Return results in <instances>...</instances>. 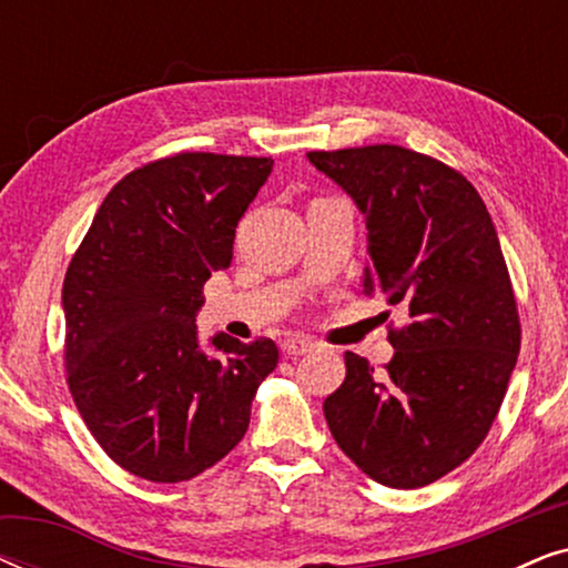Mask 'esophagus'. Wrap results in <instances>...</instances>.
<instances>
[{
  "instance_id": "esophagus-1",
  "label": "esophagus",
  "mask_w": 568,
  "mask_h": 568,
  "mask_svg": "<svg viewBox=\"0 0 568 568\" xmlns=\"http://www.w3.org/2000/svg\"><path fill=\"white\" fill-rule=\"evenodd\" d=\"M282 348H284V354H290V356H300V354L313 352V348H315V341H313V338H307V336H290V338H284Z\"/></svg>"
}]
</instances>
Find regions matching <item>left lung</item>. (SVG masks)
<instances>
[{
	"label": "left lung",
	"mask_w": 568,
	"mask_h": 568,
	"mask_svg": "<svg viewBox=\"0 0 568 568\" xmlns=\"http://www.w3.org/2000/svg\"><path fill=\"white\" fill-rule=\"evenodd\" d=\"M367 220L364 292L403 307L383 372L346 352L323 403L338 447L377 484L418 488L486 439L519 354L517 300L488 209L455 168L398 144L307 152Z\"/></svg>",
	"instance_id": "obj_1"
}]
</instances>
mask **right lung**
Masks as SVG:
<instances>
[{"label":"right lung","mask_w":568,"mask_h":568,"mask_svg":"<svg viewBox=\"0 0 568 568\" xmlns=\"http://www.w3.org/2000/svg\"><path fill=\"white\" fill-rule=\"evenodd\" d=\"M271 168V158L214 152L146 162L113 185L69 261V393L131 476L191 480L245 437L278 348L220 333L216 354H206L196 313L212 271L230 268L237 222Z\"/></svg>","instance_id":"1"}]
</instances>
